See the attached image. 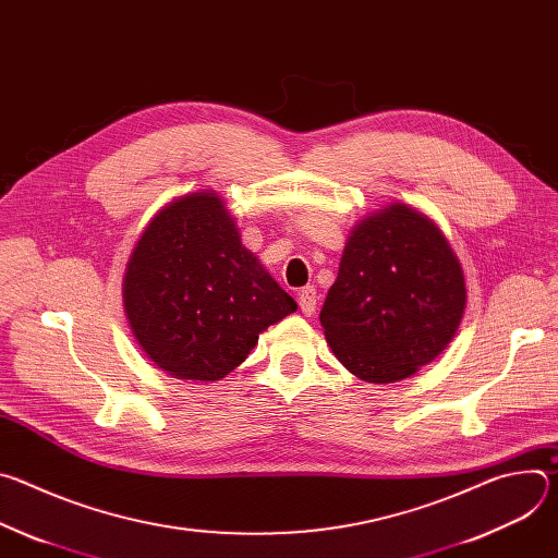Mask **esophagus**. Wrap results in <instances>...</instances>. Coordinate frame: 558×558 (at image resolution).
<instances>
[{
  "mask_svg": "<svg viewBox=\"0 0 558 558\" xmlns=\"http://www.w3.org/2000/svg\"><path fill=\"white\" fill-rule=\"evenodd\" d=\"M298 304H300V311L304 315H311L315 311V304H317V291L315 287H304L300 293H298Z\"/></svg>",
  "mask_w": 558,
  "mask_h": 558,
  "instance_id": "1",
  "label": "esophagus"
}]
</instances>
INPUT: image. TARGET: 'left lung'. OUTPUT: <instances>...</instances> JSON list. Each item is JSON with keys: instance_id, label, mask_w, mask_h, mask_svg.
<instances>
[{"instance_id": "8db88e82", "label": "left lung", "mask_w": 558, "mask_h": 558, "mask_svg": "<svg viewBox=\"0 0 558 558\" xmlns=\"http://www.w3.org/2000/svg\"><path fill=\"white\" fill-rule=\"evenodd\" d=\"M463 308V274L444 233L397 203L353 229L320 323L353 375L390 384L446 349Z\"/></svg>"}]
</instances>
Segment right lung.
I'll return each mask as SVG.
<instances>
[{"label":"right lung","instance_id":"add662e5","mask_svg":"<svg viewBox=\"0 0 558 558\" xmlns=\"http://www.w3.org/2000/svg\"><path fill=\"white\" fill-rule=\"evenodd\" d=\"M130 327L158 368L216 381L243 364L258 336L298 304L238 238L216 194L183 196L158 211L128 263Z\"/></svg>","mask_w":558,"mask_h":558}]
</instances>
